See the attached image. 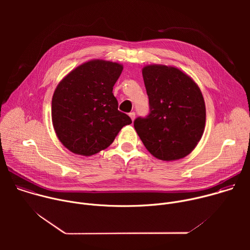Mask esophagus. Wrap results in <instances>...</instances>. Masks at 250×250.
Here are the masks:
<instances>
[{
  "label": "esophagus",
  "instance_id": "34e87169",
  "mask_svg": "<svg viewBox=\"0 0 250 250\" xmlns=\"http://www.w3.org/2000/svg\"><path fill=\"white\" fill-rule=\"evenodd\" d=\"M128 116L130 117V119H131V121H133L134 119H135V113L134 112H130L129 114H128Z\"/></svg>",
  "mask_w": 250,
  "mask_h": 250
}]
</instances>
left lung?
Returning <instances> with one entry per match:
<instances>
[{"label": "left lung", "instance_id": "1", "mask_svg": "<svg viewBox=\"0 0 250 250\" xmlns=\"http://www.w3.org/2000/svg\"><path fill=\"white\" fill-rule=\"evenodd\" d=\"M149 113L134 120V128L146 149L161 160L188 155L201 139L206 106L197 84L182 71L164 65L142 69Z\"/></svg>", "mask_w": 250, "mask_h": 250}]
</instances>
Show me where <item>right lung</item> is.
<instances>
[{"label":"right lung","instance_id":"right-lung-1","mask_svg":"<svg viewBox=\"0 0 250 250\" xmlns=\"http://www.w3.org/2000/svg\"><path fill=\"white\" fill-rule=\"evenodd\" d=\"M123 66L92 60L70 72L52 97L51 116L55 132L70 151L85 156L110 146L130 118L118 110L113 88Z\"/></svg>","mask_w":250,"mask_h":250}]
</instances>
